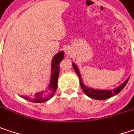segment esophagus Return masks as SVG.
<instances>
[{"label": "esophagus", "mask_w": 134, "mask_h": 134, "mask_svg": "<svg viewBox=\"0 0 134 134\" xmlns=\"http://www.w3.org/2000/svg\"><path fill=\"white\" fill-rule=\"evenodd\" d=\"M67 54H68V55L69 54V51H67Z\"/></svg>", "instance_id": "34e87169"}]
</instances>
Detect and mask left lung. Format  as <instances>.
<instances>
[{"instance_id": "left-lung-1", "label": "left lung", "mask_w": 134, "mask_h": 134, "mask_svg": "<svg viewBox=\"0 0 134 134\" xmlns=\"http://www.w3.org/2000/svg\"><path fill=\"white\" fill-rule=\"evenodd\" d=\"M72 66H73V68L75 71L78 77H79L80 85H81V87L83 90V92L87 97H90L92 99H97V100H103V99H109L111 97L117 95L119 92H121V90L124 89L125 85L128 82V80L130 78V77H128L123 84H121L119 87H118L117 88H115L113 90H96V89H92L90 87H86L84 84L81 76V74H80V71L77 69V65L74 63H72Z\"/></svg>"}]
</instances>
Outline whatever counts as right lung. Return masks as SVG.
Returning a JSON list of instances; mask_svg holds the SVG:
<instances>
[{
  "label": "right lung",
  "mask_w": 134,
  "mask_h": 134,
  "mask_svg": "<svg viewBox=\"0 0 134 134\" xmlns=\"http://www.w3.org/2000/svg\"><path fill=\"white\" fill-rule=\"evenodd\" d=\"M64 52L60 51L57 53L52 60L51 65V77L48 88L45 91L37 93L34 96H20L25 99H27L32 103H44L53 97L57 89V81L59 75V63L63 59Z\"/></svg>",
  "instance_id": "right-lung-1"
}]
</instances>
